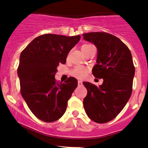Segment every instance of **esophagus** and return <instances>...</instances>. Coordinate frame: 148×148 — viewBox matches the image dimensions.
Returning a JSON list of instances; mask_svg holds the SVG:
<instances>
[{
    "instance_id": "esophagus-1",
    "label": "esophagus",
    "mask_w": 148,
    "mask_h": 148,
    "mask_svg": "<svg viewBox=\"0 0 148 148\" xmlns=\"http://www.w3.org/2000/svg\"><path fill=\"white\" fill-rule=\"evenodd\" d=\"M82 85V81H78V86H81Z\"/></svg>"
}]
</instances>
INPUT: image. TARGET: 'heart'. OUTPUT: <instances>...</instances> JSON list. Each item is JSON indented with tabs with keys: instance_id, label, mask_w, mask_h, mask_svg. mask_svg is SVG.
Returning <instances> with one entry per match:
<instances>
[{
	"instance_id": "b5f03b06",
	"label": "heart",
	"mask_w": 148,
	"mask_h": 148,
	"mask_svg": "<svg viewBox=\"0 0 148 148\" xmlns=\"http://www.w3.org/2000/svg\"><path fill=\"white\" fill-rule=\"evenodd\" d=\"M91 45H88V44H85L82 46V48L83 47H86L87 46ZM87 72H88V69L86 67H84V66H77L72 71V74L73 76H74L75 77L79 79H83L84 77H86V75L87 74Z\"/></svg>"
}]
</instances>
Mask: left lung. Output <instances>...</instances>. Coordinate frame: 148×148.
Returning <instances> with one entry per match:
<instances>
[{
    "label": "left lung",
    "mask_w": 148,
    "mask_h": 148,
    "mask_svg": "<svg viewBox=\"0 0 148 148\" xmlns=\"http://www.w3.org/2000/svg\"><path fill=\"white\" fill-rule=\"evenodd\" d=\"M83 36L84 40L97 48L93 75L103 79L99 86L83 82L87 89L84 107L90 119L105 123L119 115L131 96L135 76L132 54L119 38L111 34L88 32Z\"/></svg>",
    "instance_id": "left-lung-1"
}]
</instances>
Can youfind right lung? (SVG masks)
I'll return each instance as SVG.
<instances>
[{"label":"right lung","instance_id":"1","mask_svg":"<svg viewBox=\"0 0 148 148\" xmlns=\"http://www.w3.org/2000/svg\"><path fill=\"white\" fill-rule=\"evenodd\" d=\"M80 35L45 34L34 39L20 56L18 76L21 92L34 115L45 122L60 119L66 110L68 100L78 82L69 77L64 83L55 82L59 64L80 40Z\"/></svg>","mask_w":148,"mask_h":148}]
</instances>
